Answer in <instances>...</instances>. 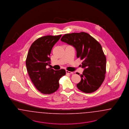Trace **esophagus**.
Returning <instances> with one entry per match:
<instances>
[{"label": "esophagus", "mask_w": 129, "mask_h": 129, "mask_svg": "<svg viewBox=\"0 0 129 129\" xmlns=\"http://www.w3.org/2000/svg\"><path fill=\"white\" fill-rule=\"evenodd\" d=\"M66 73L68 74H73V72H70V71H66Z\"/></svg>", "instance_id": "obj_1"}]
</instances>
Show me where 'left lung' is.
<instances>
[{
  "mask_svg": "<svg viewBox=\"0 0 129 129\" xmlns=\"http://www.w3.org/2000/svg\"><path fill=\"white\" fill-rule=\"evenodd\" d=\"M61 41L73 46L77 57L83 60L81 67L85 70L80 75L81 80L77 84L78 88L87 93L97 90L103 83L106 74V58L100 43L83 32L65 34Z\"/></svg>",
  "mask_w": 129,
  "mask_h": 129,
  "instance_id": "left-lung-1",
  "label": "left lung"
}]
</instances>
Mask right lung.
Returning <instances> with one entry per match:
<instances>
[{"label": "right lung", "mask_w": 129, "mask_h": 129, "mask_svg": "<svg viewBox=\"0 0 129 129\" xmlns=\"http://www.w3.org/2000/svg\"><path fill=\"white\" fill-rule=\"evenodd\" d=\"M62 35L38 38L31 44L26 59V67L31 80L43 94H50L59 88V80L66 74L64 69L55 71L49 66L51 50Z\"/></svg>", "instance_id": "1"}]
</instances>
